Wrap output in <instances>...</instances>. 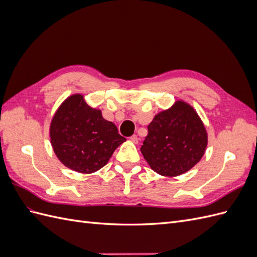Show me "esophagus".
I'll return each mask as SVG.
<instances>
[{
    "mask_svg": "<svg viewBox=\"0 0 257 257\" xmlns=\"http://www.w3.org/2000/svg\"><path fill=\"white\" fill-rule=\"evenodd\" d=\"M130 139L133 144H138V137L136 135H133L132 137H130Z\"/></svg>",
    "mask_w": 257,
    "mask_h": 257,
    "instance_id": "esophagus-1",
    "label": "esophagus"
}]
</instances>
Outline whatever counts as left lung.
<instances>
[{"mask_svg":"<svg viewBox=\"0 0 257 257\" xmlns=\"http://www.w3.org/2000/svg\"><path fill=\"white\" fill-rule=\"evenodd\" d=\"M207 145L208 133L203 120L194 107L178 99L168 109L154 115L141 151L155 173L177 177L197 164Z\"/></svg>","mask_w":257,"mask_h":257,"instance_id":"left-lung-1","label":"left lung"}]
</instances>
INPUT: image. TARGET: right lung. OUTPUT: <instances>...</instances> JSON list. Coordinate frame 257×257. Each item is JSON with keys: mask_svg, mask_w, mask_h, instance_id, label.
Returning <instances> with one entry per match:
<instances>
[{"mask_svg": "<svg viewBox=\"0 0 257 257\" xmlns=\"http://www.w3.org/2000/svg\"><path fill=\"white\" fill-rule=\"evenodd\" d=\"M50 144L59 161L80 174L104 167L114 150L126 141L100 109L87 104L81 93L66 97L54 112L49 126Z\"/></svg>", "mask_w": 257, "mask_h": 257, "instance_id": "1", "label": "right lung"}]
</instances>
